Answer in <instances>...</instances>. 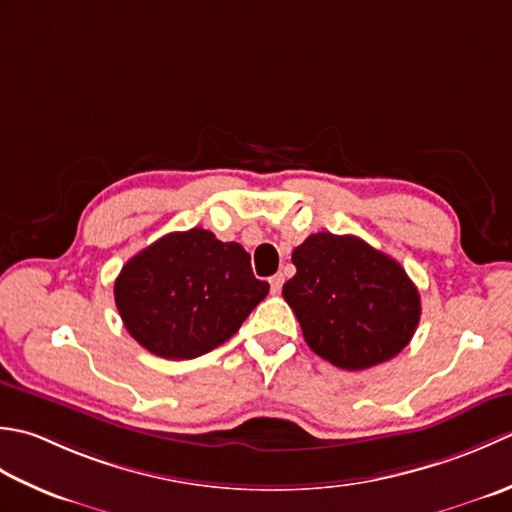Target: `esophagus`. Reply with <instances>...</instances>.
Returning <instances> with one entry per match:
<instances>
[{
	"mask_svg": "<svg viewBox=\"0 0 512 512\" xmlns=\"http://www.w3.org/2000/svg\"><path fill=\"white\" fill-rule=\"evenodd\" d=\"M285 283V276L283 274H276L269 278V287H271V294H280V289H283Z\"/></svg>",
	"mask_w": 512,
	"mask_h": 512,
	"instance_id": "obj_1",
	"label": "esophagus"
}]
</instances>
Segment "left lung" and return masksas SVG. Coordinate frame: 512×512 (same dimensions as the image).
I'll return each instance as SVG.
<instances>
[{
    "label": "left lung",
    "instance_id": "8db88e82",
    "mask_svg": "<svg viewBox=\"0 0 512 512\" xmlns=\"http://www.w3.org/2000/svg\"><path fill=\"white\" fill-rule=\"evenodd\" d=\"M296 276L283 285L309 349L333 367L362 371L411 342L422 305L398 260L358 236L311 234L291 254Z\"/></svg>",
    "mask_w": 512,
    "mask_h": 512
}]
</instances>
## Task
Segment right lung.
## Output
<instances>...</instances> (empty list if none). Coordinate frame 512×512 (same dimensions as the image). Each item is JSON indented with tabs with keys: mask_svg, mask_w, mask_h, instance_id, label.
I'll use <instances>...</instances> for the list:
<instances>
[{
	"mask_svg": "<svg viewBox=\"0 0 512 512\" xmlns=\"http://www.w3.org/2000/svg\"><path fill=\"white\" fill-rule=\"evenodd\" d=\"M269 285L252 271L243 245L194 227L165 234L123 265L114 302L141 347L168 360H192L241 329Z\"/></svg>",
	"mask_w": 512,
	"mask_h": 512,
	"instance_id": "right-lung-1",
	"label": "right lung"
}]
</instances>
